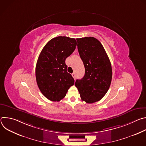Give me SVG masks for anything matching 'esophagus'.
<instances>
[{
	"label": "esophagus",
	"mask_w": 146,
	"mask_h": 146,
	"mask_svg": "<svg viewBox=\"0 0 146 146\" xmlns=\"http://www.w3.org/2000/svg\"><path fill=\"white\" fill-rule=\"evenodd\" d=\"M72 76L74 78V79L76 78V74H75V73H72Z\"/></svg>",
	"instance_id": "obj_1"
}]
</instances>
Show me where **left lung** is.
Wrapping results in <instances>:
<instances>
[{
  "label": "left lung",
  "instance_id": "1",
  "mask_svg": "<svg viewBox=\"0 0 146 146\" xmlns=\"http://www.w3.org/2000/svg\"><path fill=\"white\" fill-rule=\"evenodd\" d=\"M80 56L85 67L84 76L77 80L81 100L88 103L100 100L108 91L112 79L110 59L100 41L93 37L76 38Z\"/></svg>",
  "mask_w": 146,
  "mask_h": 146
}]
</instances>
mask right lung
Instances as JSON below:
<instances>
[{
  "instance_id": "1",
  "label": "right lung",
  "mask_w": 146,
  "mask_h": 146,
  "mask_svg": "<svg viewBox=\"0 0 146 146\" xmlns=\"http://www.w3.org/2000/svg\"><path fill=\"white\" fill-rule=\"evenodd\" d=\"M75 38L58 36L50 40L41 51L36 66L37 86L51 101H60L66 95L74 80L67 72L66 59L76 49Z\"/></svg>"
}]
</instances>
